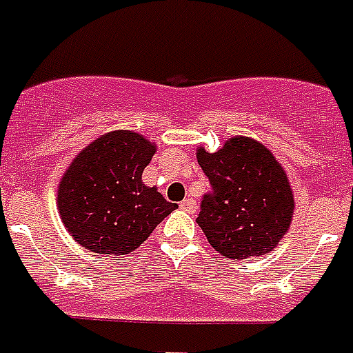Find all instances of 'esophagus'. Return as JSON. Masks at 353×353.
I'll return each mask as SVG.
<instances>
[{
  "mask_svg": "<svg viewBox=\"0 0 353 353\" xmlns=\"http://www.w3.org/2000/svg\"><path fill=\"white\" fill-rule=\"evenodd\" d=\"M196 202H194L193 199H185L180 202V210H184L185 213H190V215H193V213H196Z\"/></svg>",
  "mask_w": 353,
  "mask_h": 353,
  "instance_id": "esophagus-1",
  "label": "esophagus"
}]
</instances>
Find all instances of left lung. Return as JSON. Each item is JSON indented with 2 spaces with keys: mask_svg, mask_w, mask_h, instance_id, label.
Segmentation results:
<instances>
[{
  "mask_svg": "<svg viewBox=\"0 0 353 353\" xmlns=\"http://www.w3.org/2000/svg\"><path fill=\"white\" fill-rule=\"evenodd\" d=\"M211 191L199 225L216 253L233 261L272 252L288 231L293 193L286 171L261 142L233 137L215 153L196 149Z\"/></svg>",
  "mask_w": 353,
  "mask_h": 353,
  "instance_id": "8db88e82",
  "label": "left lung"
}]
</instances>
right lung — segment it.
Here are the masks:
<instances>
[{"instance_id": "add662e5", "label": "right lung", "mask_w": 353, "mask_h": 353, "mask_svg": "<svg viewBox=\"0 0 353 353\" xmlns=\"http://www.w3.org/2000/svg\"><path fill=\"white\" fill-rule=\"evenodd\" d=\"M154 153L148 138L122 129L101 134L72 160L58 185V211L80 246L128 255L179 208L142 182Z\"/></svg>"}]
</instances>
